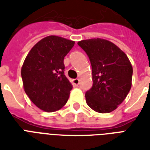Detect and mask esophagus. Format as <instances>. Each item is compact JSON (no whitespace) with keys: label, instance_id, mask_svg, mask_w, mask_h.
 Instances as JSON below:
<instances>
[{"label":"esophagus","instance_id":"obj_1","mask_svg":"<svg viewBox=\"0 0 150 150\" xmlns=\"http://www.w3.org/2000/svg\"><path fill=\"white\" fill-rule=\"evenodd\" d=\"M72 83H73V85H75V86H78L79 83V79H73V80H72Z\"/></svg>","mask_w":150,"mask_h":150}]
</instances>
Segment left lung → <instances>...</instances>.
Masks as SVG:
<instances>
[{
  "label": "left lung",
  "instance_id": "8db88e82",
  "mask_svg": "<svg viewBox=\"0 0 150 150\" xmlns=\"http://www.w3.org/2000/svg\"><path fill=\"white\" fill-rule=\"evenodd\" d=\"M78 45L88 54L93 84L85 93L91 109L100 113L115 110L129 94L132 86V67L118 46L101 38L83 40Z\"/></svg>",
  "mask_w": 150,
  "mask_h": 150
}]
</instances>
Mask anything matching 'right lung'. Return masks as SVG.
Instances as JSON below:
<instances>
[{"label": "right lung", "mask_w": 150, "mask_h": 150, "mask_svg": "<svg viewBox=\"0 0 150 150\" xmlns=\"http://www.w3.org/2000/svg\"><path fill=\"white\" fill-rule=\"evenodd\" d=\"M75 42L58 36L40 40L30 50L21 68L25 93L40 109L51 112L68 100L72 85L64 75V57Z\"/></svg>", "instance_id": "1"}]
</instances>
